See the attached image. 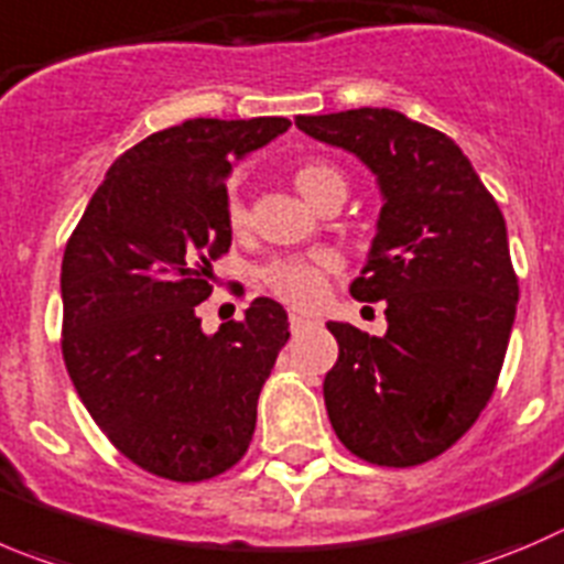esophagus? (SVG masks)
<instances>
[{
  "instance_id": "1",
  "label": "esophagus",
  "mask_w": 564,
  "mask_h": 564,
  "mask_svg": "<svg viewBox=\"0 0 564 564\" xmlns=\"http://www.w3.org/2000/svg\"><path fill=\"white\" fill-rule=\"evenodd\" d=\"M313 324V321L307 318V315H299V313H291V329L293 332H302V329H307V326Z\"/></svg>"
}]
</instances>
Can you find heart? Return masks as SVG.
<instances>
[{
    "label": "heart",
    "mask_w": 564,
    "mask_h": 564,
    "mask_svg": "<svg viewBox=\"0 0 564 564\" xmlns=\"http://www.w3.org/2000/svg\"><path fill=\"white\" fill-rule=\"evenodd\" d=\"M293 185L313 207L324 202L326 193L337 191V187L346 191V180H343L340 171L329 163H321V160H310V163L299 165L293 171ZM227 218L232 229H243L246 218H249L243 198L235 191L229 193ZM337 268H340V257L329 249H321L307 257H282V260L268 262L260 276L262 285L276 299H282V302L296 310H313L324 299L326 276Z\"/></svg>",
    "instance_id": "b5f03b06"
}]
</instances>
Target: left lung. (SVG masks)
<instances>
[{
    "label": "left lung",
    "mask_w": 564,
    "mask_h": 564,
    "mask_svg": "<svg viewBox=\"0 0 564 564\" xmlns=\"http://www.w3.org/2000/svg\"><path fill=\"white\" fill-rule=\"evenodd\" d=\"M310 138L377 176L382 210L359 302H384L388 332L329 321L337 362L324 379L343 446L410 468L454 446L490 401L518 307L507 224L463 149L390 107L299 116Z\"/></svg>",
    "instance_id": "8db88e82"
}]
</instances>
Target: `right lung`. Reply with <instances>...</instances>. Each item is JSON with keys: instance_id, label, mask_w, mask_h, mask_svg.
I'll return each mask as SVG.
<instances>
[{"instance_id": "right-lung-1", "label": "right lung", "mask_w": 564, "mask_h": 564, "mask_svg": "<svg viewBox=\"0 0 564 564\" xmlns=\"http://www.w3.org/2000/svg\"><path fill=\"white\" fill-rule=\"evenodd\" d=\"M288 127L282 116L187 118L154 132L110 165L63 254L68 377L112 446L163 479H210L243 457L291 337L265 296L216 335L196 315L210 260L232 246L229 174Z\"/></svg>"}]
</instances>
